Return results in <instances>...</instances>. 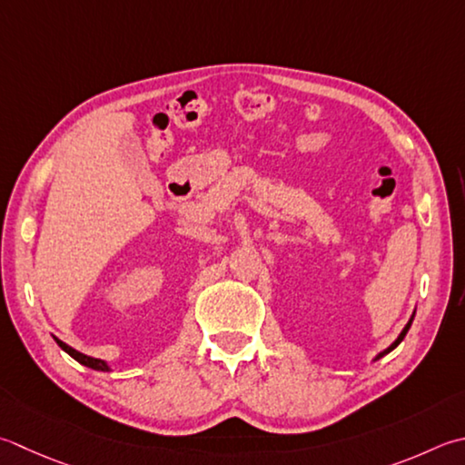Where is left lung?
<instances>
[{"label":"left lung","instance_id":"left-lung-1","mask_svg":"<svg viewBox=\"0 0 465 465\" xmlns=\"http://www.w3.org/2000/svg\"><path fill=\"white\" fill-rule=\"evenodd\" d=\"M411 322H413V316H411V321H409V322H407V326H405V329H403V332H401V334H399V339H397V341H395L393 344H391V347H389V349H387L385 352H389V351H393V349L397 347V344H399V342H401V341L405 339V334H407V331H409V326H411ZM385 352H381V354H379V357H383V354H385Z\"/></svg>","mask_w":465,"mask_h":465}]
</instances>
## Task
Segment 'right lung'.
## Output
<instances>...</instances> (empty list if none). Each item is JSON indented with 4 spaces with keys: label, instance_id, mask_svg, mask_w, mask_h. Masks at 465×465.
<instances>
[{
    "label": "right lung",
    "instance_id": "add662e5",
    "mask_svg": "<svg viewBox=\"0 0 465 465\" xmlns=\"http://www.w3.org/2000/svg\"><path fill=\"white\" fill-rule=\"evenodd\" d=\"M56 342H58V347H60L62 351H66L72 359H76V361L80 362V365L90 367V369H94V371H108V367H106V362H104V361L93 359V357H86V354H82V352L74 351L72 347H68L66 342H62V341H58V339H56Z\"/></svg>",
    "mask_w": 465,
    "mask_h": 465
}]
</instances>
